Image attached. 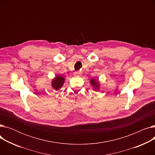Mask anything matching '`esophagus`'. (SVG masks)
Instances as JSON below:
<instances>
[{"instance_id":"obj_1","label":"esophagus","mask_w":155,"mask_h":155,"mask_svg":"<svg viewBox=\"0 0 155 155\" xmlns=\"http://www.w3.org/2000/svg\"><path fill=\"white\" fill-rule=\"evenodd\" d=\"M80 72H78V71H75V72H74V75H75V76H76V77L79 76V75H80Z\"/></svg>"}]
</instances>
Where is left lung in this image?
<instances>
[{"label":"left lung","instance_id":"1","mask_svg":"<svg viewBox=\"0 0 155 155\" xmlns=\"http://www.w3.org/2000/svg\"><path fill=\"white\" fill-rule=\"evenodd\" d=\"M90 83H91V85L94 87L95 91H97L99 88L100 84H99V82H98V80H95V79L92 78L90 81Z\"/></svg>","mask_w":155,"mask_h":155}]
</instances>
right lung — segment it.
Masks as SVG:
<instances>
[{"label": "right lung", "instance_id": "add662e5", "mask_svg": "<svg viewBox=\"0 0 155 155\" xmlns=\"http://www.w3.org/2000/svg\"><path fill=\"white\" fill-rule=\"evenodd\" d=\"M64 82V78L61 75H57L54 79H53L51 82L52 87L56 91H58L62 87Z\"/></svg>", "mask_w": 155, "mask_h": 155}]
</instances>
